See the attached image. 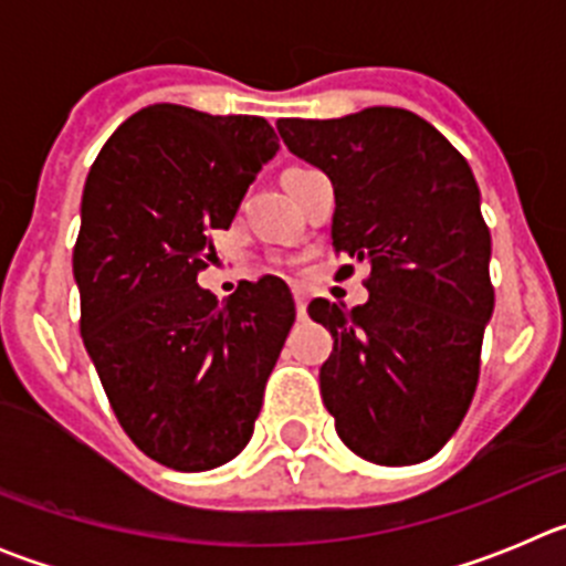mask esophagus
<instances>
[{
	"mask_svg": "<svg viewBox=\"0 0 566 566\" xmlns=\"http://www.w3.org/2000/svg\"><path fill=\"white\" fill-rule=\"evenodd\" d=\"M294 303H297L300 317H306V292L303 289H294Z\"/></svg>",
	"mask_w": 566,
	"mask_h": 566,
	"instance_id": "1",
	"label": "esophagus"
}]
</instances>
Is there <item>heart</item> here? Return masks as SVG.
I'll return each mask as SVG.
<instances>
[{
	"instance_id": "obj_1",
	"label": "heart",
	"mask_w": 566,
	"mask_h": 566,
	"mask_svg": "<svg viewBox=\"0 0 566 566\" xmlns=\"http://www.w3.org/2000/svg\"><path fill=\"white\" fill-rule=\"evenodd\" d=\"M294 169H300V167H294ZM294 169H289V172H286V175H292V172H294Z\"/></svg>"
}]
</instances>
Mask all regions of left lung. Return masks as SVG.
I'll list each match as a JSON object with an SVG mask.
<instances>
[{
  "label": "left lung",
  "instance_id": "1",
  "mask_svg": "<svg viewBox=\"0 0 566 566\" xmlns=\"http://www.w3.org/2000/svg\"><path fill=\"white\" fill-rule=\"evenodd\" d=\"M294 155L332 178L334 252L363 260L368 303L312 300L334 337L319 394L339 439L374 464H417L457 433L493 314L490 229L476 178L411 109L283 118ZM339 274H354L352 263Z\"/></svg>",
  "mask_w": 566,
  "mask_h": 566
}]
</instances>
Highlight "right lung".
<instances>
[{"instance_id": "add662e5", "label": "right lung", "mask_w": 566, "mask_h": 566, "mask_svg": "<svg viewBox=\"0 0 566 566\" xmlns=\"http://www.w3.org/2000/svg\"><path fill=\"white\" fill-rule=\"evenodd\" d=\"M277 153L260 115L153 104L90 167L73 274L82 339L115 419L138 451L184 473L252 439L263 388L294 323L286 283L198 286L249 184Z\"/></svg>"}]
</instances>
